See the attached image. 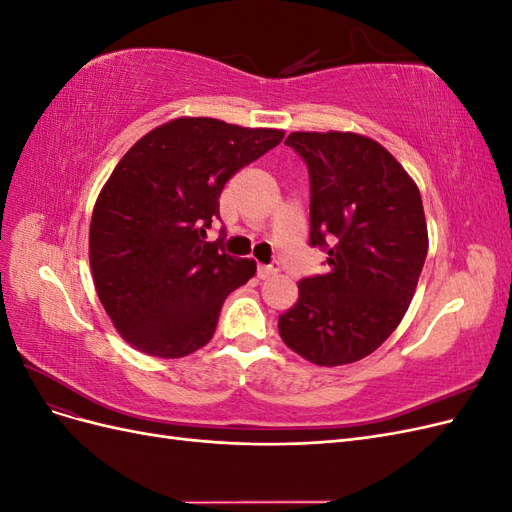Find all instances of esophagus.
<instances>
[{"label":"esophagus","mask_w":512,"mask_h":512,"mask_svg":"<svg viewBox=\"0 0 512 512\" xmlns=\"http://www.w3.org/2000/svg\"><path fill=\"white\" fill-rule=\"evenodd\" d=\"M256 273H258L260 280H269V277L280 273V265H277V262H273V265H258Z\"/></svg>","instance_id":"esophagus-1"}]
</instances>
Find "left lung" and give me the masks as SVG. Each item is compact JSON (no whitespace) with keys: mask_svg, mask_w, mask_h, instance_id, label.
Returning <instances> with one entry per match:
<instances>
[{"mask_svg":"<svg viewBox=\"0 0 512 512\" xmlns=\"http://www.w3.org/2000/svg\"><path fill=\"white\" fill-rule=\"evenodd\" d=\"M309 170V245L327 250L329 273L299 282L280 316L284 344L322 367L380 348L406 316L429 237L421 192L389 151L354 132H292Z\"/></svg>","mask_w":512,"mask_h":512,"instance_id":"obj_1","label":"left lung"}]
</instances>
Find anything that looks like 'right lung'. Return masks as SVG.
<instances>
[{
  "instance_id": "obj_1",
  "label": "right lung",
  "mask_w": 512,
  "mask_h": 512,
  "mask_svg": "<svg viewBox=\"0 0 512 512\" xmlns=\"http://www.w3.org/2000/svg\"><path fill=\"white\" fill-rule=\"evenodd\" d=\"M284 130L179 117L136 141L104 183L89 224V265L108 318L149 356L209 344L224 299L256 273L205 241L226 181L282 143Z\"/></svg>"
}]
</instances>
